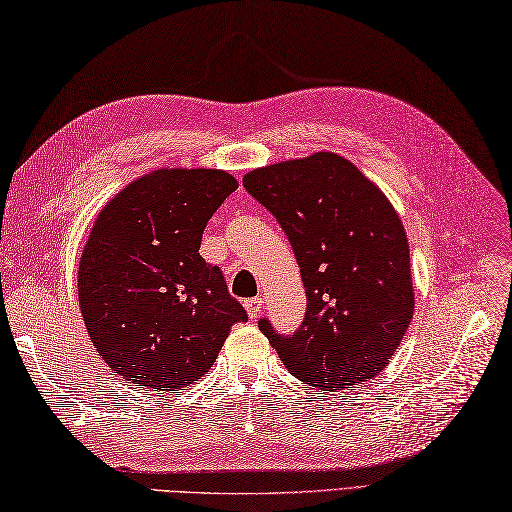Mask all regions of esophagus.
<instances>
[{
    "mask_svg": "<svg viewBox=\"0 0 512 512\" xmlns=\"http://www.w3.org/2000/svg\"><path fill=\"white\" fill-rule=\"evenodd\" d=\"M263 297H252V299H245V310L249 319H256L260 315V310H263Z\"/></svg>",
    "mask_w": 512,
    "mask_h": 512,
    "instance_id": "esophagus-1",
    "label": "esophagus"
}]
</instances>
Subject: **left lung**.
I'll return each instance as SVG.
<instances>
[{"instance_id":"left-lung-1","label":"left lung","mask_w":512,"mask_h":512,"mask_svg":"<svg viewBox=\"0 0 512 512\" xmlns=\"http://www.w3.org/2000/svg\"><path fill=\"white\" fill-rule=\"evenodd\" d=\"M247 193L278 219L306 286V317L258 328L297 380L352 389L391 363L415 310L408 239L386 195L332 152L249 171Z\"/></svg>"}]
</instances>
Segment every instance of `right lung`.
Returning <instances> with one entry per match:
<instances>
[{
	"mask_svg": "<svg viewBox=\"0 0 512 512\" xmlns=\"http://www.w3.org/2000/svg\"><path fill=\"white\" fill-rule=\"evenodd\" d=\"M236 189L221 169H156L99 210L80 258V310L99 356L139 389L197 382L247 319L199 256L208 219Z\"/></svg>",
	"mask_w": 512,
	"mask_h": 512,
	"instance_id": "right-lung-1",
	"label": "right lung"
}]
</instances>
